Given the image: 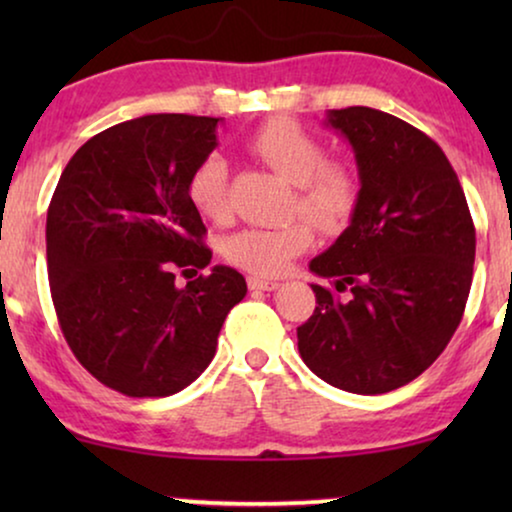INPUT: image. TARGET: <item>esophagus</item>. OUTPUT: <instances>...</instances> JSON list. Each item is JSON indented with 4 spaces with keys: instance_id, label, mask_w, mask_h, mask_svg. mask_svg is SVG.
Here are the masks:
<instances>
[{
    "instance_id": "obj_1",
    "label": "esophagus",
    "mask_w": 512,
    "mask_h": 512,
    "mask_svg": "<svg viewBox=\"0 0 512 512\" xmlns=\"http://www.w3.org/2000/svg\"><path fill=\"white\" fill-rule=\"evenodd\" d=\"M251 291H275L279 282H272V279H263V277H249L247 279Z\"/></svg>"
}]
</instances>
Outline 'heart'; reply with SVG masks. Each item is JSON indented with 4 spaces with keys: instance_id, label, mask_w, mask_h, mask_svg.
<instances>
[{
    "instance_id": "obj_1",
    "label": "heart",
    "mask_w": 512,
    "mask_h": 512,
    "mask_svg": "<svg viewBox=\"0 0 512 512\" xmlns=\"http://www.w3.org/2000/svg\"><path fill=\"white\" fill-rule=\"evenodd\" d=\"M247 146L272 170L296 186L293 209L321 230H338L352 219L359 202V177L340 158H326L324 144L291 118H275L249 137ZM188 198L200 214L221 221L228 216V163L207 153L188 177ZM312 228L293 221L279 228H244L230 235L223 254L237 268L258 277H277L312 247Z\"/></svg>"
}]
</instances>
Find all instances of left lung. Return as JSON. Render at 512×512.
Masks as SVG:
<instances>
[{"label":"left lung","mask_w":512,"mask_h":512,"mask_svg":"<svg viewBox=\"0 0 512 512\" xmlns=\"http://www.w3.org/2000/svg\"><path fill=\"white\" fill-rule=\"evenodd\" d=\"M352 144V223L310 270L317 307L298 352L321 380L387 394L424 373L457 331L473 282L475 226L457 172L422 130L370 107L328 111Z\"/></svg>","instance_id":"obj_1"}]
</instances>
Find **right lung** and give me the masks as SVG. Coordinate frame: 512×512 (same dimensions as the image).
I'll list each match as a JSON object with an SVG mask.
<instances>
[{
  "mask_svg": "<svg viewBox=\"0 0 512 512\" xmlns=\"http://www.w3.org/2000/svg\"><path fill=\"white\" fill-rule=\"evenodd\" d=\"M219 118L151 114L88 139L69 160L46 219L51 298L62 335L104 387L172 396L214 359L240 272L214 265L188 177L216 146Z\"/></svg>",
  "mask_w": 512,
  "mask_h": 512,
  "instance_id": "add662e5",
  "label": "right lung"
}]
</instances>
